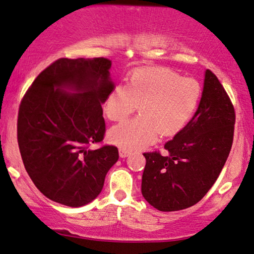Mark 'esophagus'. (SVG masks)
<instances>
[{"instance_id":"1","label":"esophagus","mask_w":254,"mask_h":254,"mask_svg":"<svg viewBox=\"0 0 254 254\" xmlns=\"http://www.w3.org/2000/svg\"><path fill=\"white\" fill-rule=\"evenodd\" d=\"M130 153L128 151H126V150H124V149H119V157L120 158H126V157H128V155H129Z\"/></svg>"}]
</instances>
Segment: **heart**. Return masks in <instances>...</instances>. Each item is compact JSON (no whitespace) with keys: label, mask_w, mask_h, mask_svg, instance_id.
<instances>
[{"label":"heart","mask_w":254,"mask_h":254,"mask_svg":"<svg viewBox=\"0 0 254 254\" xmlns=\"http://www.w3.org/2000/svg\"><path fill=\"white\" fill-rule=\"evenodd\" d=\"M201 85L160 67L135 70L126 85L111 88L104 100V114L122 122L137 108L139 116L112 127L109 139L124 150H136L154 142L157 134L170 136L190 122L201 99Z\"/></svg>","instance_id":"obj_1"}]
</instances>
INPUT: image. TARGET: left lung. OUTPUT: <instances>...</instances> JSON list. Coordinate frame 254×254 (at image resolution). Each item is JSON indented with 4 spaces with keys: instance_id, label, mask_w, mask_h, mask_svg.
I'll return each mask as SVG.
<instances>
[{
    "instance_id": "8db88e82",
    "label": "left lung",
    "mask_w": 254,
    "mask_h": 254,
    "mask_svg": "<svg viewBox=\"0 0 254 254\" xmlns=\"http://www.w3.org/2000/svg\"><path fill=\"white\" fill-rule=\"evenodd\" d=\"M235 112L214 73L204 72L197 110L165 144L166 155L144 153L142 195L160 211L196 204L217 181L232 149Z\"/></svg>"
}]
</instances>
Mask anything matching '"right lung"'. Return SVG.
Listing matches in <instances>:
<instances>
[{"label": "right lung", "mask_w": 254, "mask_h": 254, "mask_svg": "<svg viewBox=\"0 0 254 254\" xmlns=\"http://www.w3.org/2000/svg\"><path fill=\"white\" fill-rule=\"evenodd\" d=\"M111 61L59 59L37 76L23 96L18 144L35 186L50 200L78 208L101 193L118 161L116 146L88 149L105 131L102 104L116 85Z\"/></svg>", "instance_id": "1"}]
</instances>
